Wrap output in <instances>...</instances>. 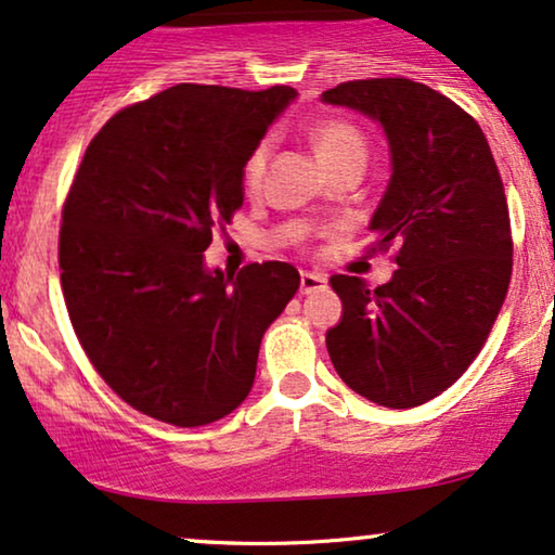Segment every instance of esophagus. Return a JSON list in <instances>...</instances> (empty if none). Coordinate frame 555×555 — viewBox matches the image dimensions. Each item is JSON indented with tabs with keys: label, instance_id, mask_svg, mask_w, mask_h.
<instances>
[{
	"label": "esophagus",
	"instance_id": "esophagus-1",
	"mask_svg": "<svg viewBox=\"0 0 555 555\" xmlns=\"http://www.w3.org/2000/svg\"><path fill=\"white\" fill-rule=\"evenodd\" d=\"M325 286H327V276H322V273H314V271H301V276H299L301 294L325 289Z\"/></svg>",
	"mask_w": 555,
	"mask_h": 555
}]
</instances>
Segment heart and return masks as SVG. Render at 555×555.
<instances>
[{
	"mask_svg": "<svg viewBox=\"0 0 555 555\" xmlns=\"http://www.w3.org/2000/svg\"><path fill=\"white\" fill-rule=\"evenodd\" d=\"M312 145L318 151V156L325 168H333L343 164V160H366L369 145L366 138L361 135L359 128L346 120H325L312 128ZM266 164H269V143H261L250 153V158L245 160L243 168V181L248 189H256L261 184Z\"/></svg>",
	"mask_w": 555,
	"mask_h": 555,
	"instance_id": "obj_1",
	"label": "heart"
}]
</instances>
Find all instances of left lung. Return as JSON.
<instances>
[{"label":"left lung","mask_w":555,"mask_h":555,"mask_svg":"<svg viewBox=\"0 0 555 555\" xmlns=\"http://www.w3.org/2000/svg\"><path fill=\"white\" fill-rule=\"evenodd\" d=\"M382 125L391 177L369 230L397 245V271L369 289L330 279L343 301L330 361L350 389L406 410L446 391L492 330L512 276L504 186L472 115L412 79L346 81L322 91Z\"/></svg>","instance_id":"1"}]
</instances>
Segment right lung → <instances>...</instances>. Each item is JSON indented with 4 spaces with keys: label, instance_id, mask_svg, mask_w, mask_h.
<instances>
[{
    "label": "right lung",
    "instance_id": "1",
    "mask_svg": "<svg viewBox=\"0 0 555 555\" xmlns=\"http://www.w3.org/2000/svg\"><path fill=\"white\" fill-rule=\"evenodd\" d=\"M292 87L177 83L117 112L76 171L59 241L81 348L143 415L199 427L248 397L258 348L299 289L292 263L209 269L212 230L243 205V168Z\"/></svg>",
    "mask_w": 555,
    "mask_h": 555
}]
</instances>
